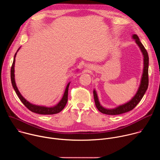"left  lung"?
<instances>
[{
  "instance_id": "obj_1",
  "label": "left lung",
  "mask_w": 160,
  "mask_h": 160,
  "mask_svg": "<svg viewBox=\"0 0 160 160\" xmlns=\"http://www.w3.org/2000/svg\"><path fill=\"white\" fill-rule=\"evenodd\" d=\"M132 38L135 40V43L138 44L139 47L143 57H144V68H143V73L141 80V83L139 87L138 90V92L135 94V95L132 98V99L127 102V103L117 106L115 108L113 109H107L102 107L99 101L98 94L96 90L94 89L93 91L94 93V98L96 108L98 109L102 113L106 114V115H120V114L127 112L132 110L141 101L142 98H143L144 94L146 93V90L148 87L149 84V78H148V67H149V56L147 51L146 50L145 48L142 43L141 42L138 36L134 34L132 35Z\"/></svg>"
}]
</instances>
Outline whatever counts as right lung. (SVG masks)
<instances>
[{"mask_svg": "<svg viewBox=\"0 0 160 160\" xmlns=\"http://www.w3.org/2000/svg\"><path fill=\"white\" fill-rule=\"evenodd\" d=\"M19 49H20V48L18 49V50L17 51V52H16V54L14 55L13 62H12V66H11V83H12V87H13V88L15 90L16 94L18 95V98H19L20 101L29 110H30L31 111H32L33 112L37 113V114H40V115H54V114H56V113L59 112L60 111H61L64 109V108L65 107V106H66V104L68 102V87H69L70 82L68 83L61 100L59 102V103L58 104H56V106H54L53 107H45V106H37V105L33 104L29 102L27 100H26L23 97H22V96L20 94L19 91L18 90V87L16 86V82H15V78H14L15 58H16V54H17V52H18V51H19Z\"/></svg>", "mask_w": 160, "mask_h": 160, "instance_id": "right-lung-1", "label": "right lung"}]
</instances>
